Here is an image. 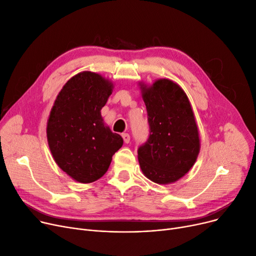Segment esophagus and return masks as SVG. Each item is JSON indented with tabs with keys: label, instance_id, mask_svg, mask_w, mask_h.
I'll list each match as a JSON object with an SVG mask.
<instances>
[{
	"label": "esophagus",
	"instance_id": "esophagus-1",
	"mask_svg": "<svg viewBox=\"0 0 256 256\" xmlns=\"http://www.w3.org/2000/svg\"><path fill=\"white\" fill-rule=\"evenodd\" d=\"M122 138H124V141L126 143H130V136L128 135V134H126V132L122 134Z\"/></svg>",
	"mask_w": 256,
	"mask_h": 256
}]
</instances>
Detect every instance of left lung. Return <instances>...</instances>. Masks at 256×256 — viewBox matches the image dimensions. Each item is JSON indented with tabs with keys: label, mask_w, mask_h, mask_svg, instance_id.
I'll list each match as a JSON object with an SVG mask.
<instances>
[{
	"label": "left lung",
	"mask_w": 256,
	"mask_h": 256,
	"mask_svg": "<svg viewBox=\"0 0 256 256\" xmlns=\"http://www.w3.org/2000/svg\"><path fill=\"white\" fill-rule=\"evenodd\" d=\"M141 88L150 135L138 148L140 167L154 182H176L192 168L200 147L190 102L184 90L167 78Z\"/></svg>",
	"instance_id": "obj_1"
}]
</instances>
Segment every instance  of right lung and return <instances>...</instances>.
I'll return each instance as SVG.
<instances>
[{"mask_svg":"<svg viewBox=\"0 0 256 256\" xmlns=\"http://www.w3.org/2000/svg\"><path fill=\"white\" fill-rule=\"evenodd\" d=\"M112 89L102 76L80 72L63 86L52 108L46 128L50 152L58 166L78 182L100 178L124 144L100 116Z\"/></svg>","mask_w":256,"mask_h":256,"instance_id":"add662e5","label":"right lung"}]
</instances>
